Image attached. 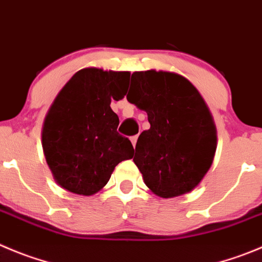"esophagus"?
Returning a JSON list of instances; mask_svg holds the SVG:
<instances>
[{"mask_svg": "<svg viewBox=\"0 0 262 262\" xmlns=\"http://www.w3.org/2000/svg\"><path fill=\"white\" fill-rule=\"evenodd\" d=\"M130 141H132V145L134 146V147H136V145H137V141H138V136H133L130 138Z\"/></svg>", "mask_w": 262, "mask_h": 262, "instance_id": "1", "label": "esophagus"}]
</instances>
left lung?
<instances>
[{
  "label": "left lung",
  "instance_id": "8db88e82",
  "mask_svg": "<svg viewBox=\"0 0 262 262\" xmlns=\"http://www.w3.org/2000/svg\"><path fill=\"white\" fill-rule=\"evenodd\" d=\"M128 102L146 111L150 129L141 133L133 161L156 196L192 191L213 163L217 129L196 88L168 71L132 73Z\"/></svg>",
  "mask_w": 262,
  "mask_h": 262
}]
</instances>
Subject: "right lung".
<instances>
[{"instance_id": "1", "label": "right lung", "mask_w": 262, "mask_h": 262, "mask_svg": "<svg viewBox=\"0 0 262 262\" xmlns=\"http://www.w3.org/2000/svg\"><path fill=\"white\" fill-rule=\"evenodd\" d=\"M130 72L89 67L77 71L54 99L43 120L42 150L54 181L82 196L101 191L115 167L134 148L117 133L112 99L126 94Z\"/></svg>"}]
</instances>
